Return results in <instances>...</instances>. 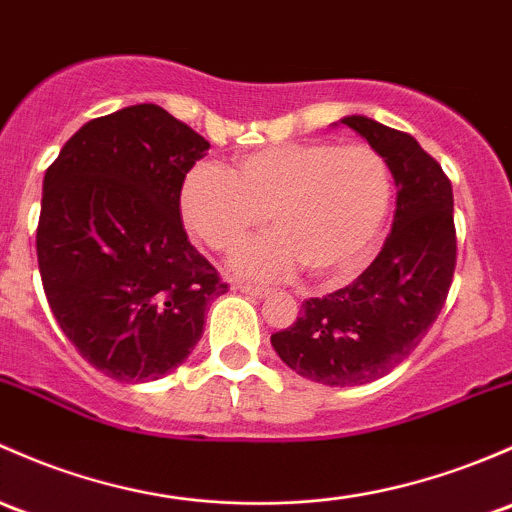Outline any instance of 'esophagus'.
Segmentation results:
<instances>
[{
    "label": "esophagus",
    "mask_w": 512,
    "mask_h": 512,
    "mask_svg": "<svg viewBox=\"0 0 512 512\" xmlns=\"http://www.w3.org/2000/svg\"><path fill=\"white\" fill-rule=\"evenodd\" d=\"M238 289L247 297H255V299H265L270 294V287H257V284H238Z\"/></svg>",
    "instance_id": "obj_1"
}]
</instances>
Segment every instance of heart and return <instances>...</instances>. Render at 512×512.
<instances>
[{"mask_svg":"<svg viewBox=\"0 0 512 512\" xmlns=\"http://www.w3.org/2000/svg\"><path fill=\"white\" fill-rule=\"evenodd\" d=\"M392 201L383 154L363 142H284L247 152L235 171L198 161L181 184V215L193 235L233 252L267 223L277 233L235 257L245 277L341 279L368 260Z\"/></svg>","mask_w":512,"mask_h":512,"instance_id":"obj_1","label":"heart"}]
</instances>
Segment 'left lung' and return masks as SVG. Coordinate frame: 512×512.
<instances>
[{"mask_svg": "<svg viewBox=\"0 0 512 512\" xmlns=\"http://www.w3.org/2000/svg\"><path fill=\"white\" fill-rule=\"evenodd\" d=\"M343 125L383 154L397 186L392 230L355 282L306 299L299 319L272 333L279 358L301 378L331 387L383 378L437 321L456 270L454 193L449 176L412 134L363 115Z\"/></svg>", "mask_w": 512, "mask_h": 512, "instance_id": "8db88e82", "label": "left lung"}]
</instances>
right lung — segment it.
I'll list each match as a JSON object with an SVG mask.
<instances>
[{
  "label": "right lung",
  "instance_id": "1",
  "mask_svg": "<svg viewBox=\"0 0 512 512\" xmlns=\"http://www.w3.org/2000/svg\"><path fill=\"white\" fill-rule=\"evenodd\" d=\"M211 144L144 102L85 122L43 176L36 255L48 306L107 378L147 383L203 336L228 284L188 240L181 184Z\"/></svg>",
  "mask_w": 512,
  "mask_h": 512
}]
</instances>
